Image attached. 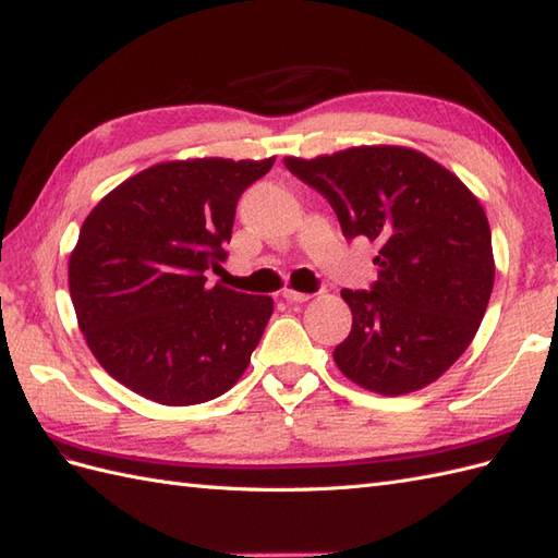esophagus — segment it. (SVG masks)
Here are the masks:
<instances>
[{
    "mask_svg": "<svg viewBox=\"0 0 558 558\" xmlns=\"http://www.w3.org/2000/svg\"><path fill=\"white\" fill-rule=\"evenodd\" d=\"M310 298H312V294H306V292H298V290H290V288L282 290V300H286V302L302 304V302H306Z\"/></svg>",
    "mask_w": 558,
    "mask_h": 558,
    "instance_id": "34e87169",
    "label": "esophagus"
}]
</instances>
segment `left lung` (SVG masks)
I'll return each instance as SVG.
<instances>
[{
    "label": "left lung",
    "mask_w": 558,
    "mask_h": 558,
    "mask_svg": "<svg viewBox=\"0 0 558 558\" xmlns=\"http://www.w3.org/2000/svg\"><path fill=\"white\" fill-rule=\"evenodd\" d=\"M286 168L336 210L348 240L376 242L372 290H342L350 336L333 350L350 381L381 396L436 381L475 338L494 288L492 230L477 196L402 146H360Z\"/></svg>",
    "instance_id": "obj_1"
}]
</instances>
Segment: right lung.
<instances>
[{
  "mask_svg": "<svg viewBox=\"0 0 558 558\" xmlns=\"http://www.w3.org/2000/svg\"><path fill=\"white\" fill-rule=\"evenodd\" d=\"M276 158L172 160L129 177L83 220L69 258L81 333L102 369L160 405L240 381L272 314L266 294L206 286L236 201Z\"/></svg>",
  "mask_w": 558,
  "mask_h": 558,
  "instance_id": "1",
  "label": "right lung"
}]
</instances>
